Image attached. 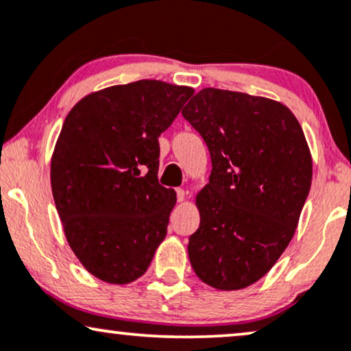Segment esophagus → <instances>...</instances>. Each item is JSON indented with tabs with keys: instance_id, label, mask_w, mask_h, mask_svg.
<instances>
[{
	"instance_id": "obj_1",
	"label": "esophagus",
	"mask_w": 351,
	"mask_h": 351,
	"mask_svg": "<svg viewBox=\"0 0 351 351\" xmlns=\"http://www.w3.org/2000/svg\"><path fill=\"white\" fill-rule=\"evenodd\" d=\"M176 193H178V202L183 204L184 200H186V191L184 189H178V191H176Z\"/></svg>"
}]
</instances>
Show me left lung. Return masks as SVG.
<instances>
[{
  "label": "left lung",
  "instance_id": "left-lung-1",
  "mask_svg": "<svg viewBox=\"0 0 351 351\" xmlns=\"http://www.w3.org/2000/svg\"><path fill=\"white\" fill-rule=\"evenodd\" d=\"M183 117L212 157L208 184L195 195L191 266L210 287L241 291L273 268L295 234L311 186L310 147L292 110L269 97L204 88Z\"/></svg>",
  "mask_w": 351,
  "mask_h": 351
}]
</instances>
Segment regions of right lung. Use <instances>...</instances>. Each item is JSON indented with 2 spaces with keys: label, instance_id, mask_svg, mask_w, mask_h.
I'll return each mask as SVG.
<instances>
[{
  "label": "right lung",
  "instance_id": "add662e5",
  "mask_svg": "<svg viewBox=\"0 0 351 351\" xmlns=\"http://www.w3.org/2000/svg\"><path fill=\"white\" fill-rule=\"evenodd\" d=\"M193 95L139 80L90 93L65 117L51 189L70 249L101 281H136L165 239L176 193L158 184L157 138Z\"/></svg>",
  "mask_w": 351,
  "mask_h": 351
}]
</instances>
